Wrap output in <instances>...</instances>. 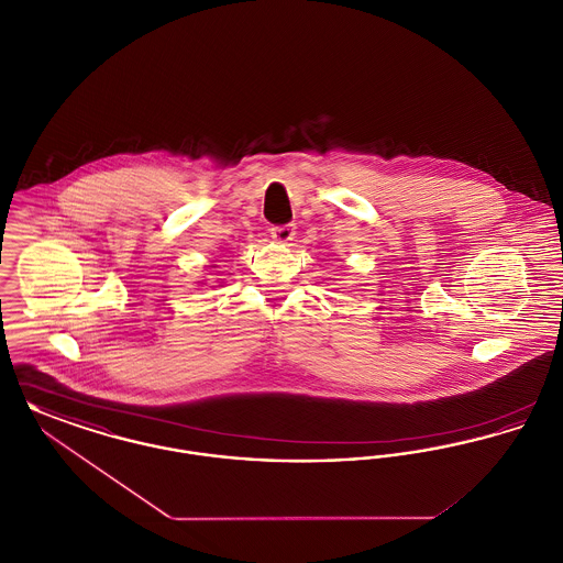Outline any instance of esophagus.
<instances>
[{"label":"esophagus","mask_w":563,"mask_h":563,"mask_svg":"<svg viewBox=\"0 0 563 563\" xmlns=\"http://www.w3.org/2000/svg\"><path fill=\"white\" fill-rule=\"evenodd\" d=\"M295 223H287V225H276V228H272V239L276 242H280V244H287V242H291L295 239Z\"/></svg>","instance_id":"1"}]
</instances>
